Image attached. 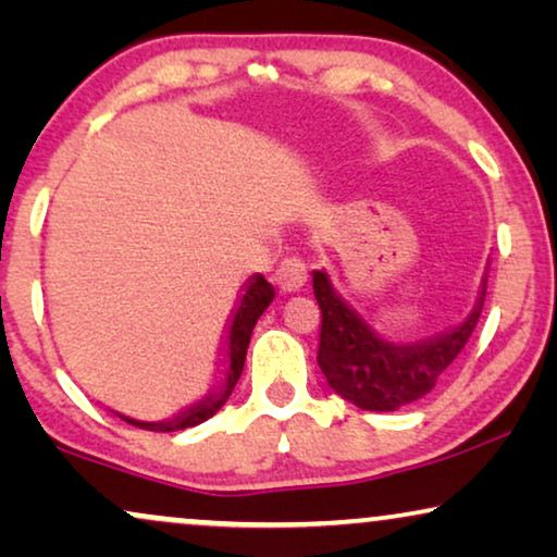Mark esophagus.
I'll list each match as a JSON object with an SVG mask.
<instances>
[{
	"mask_svg": "<svg viewBox=\"0 0 557 557\" xmlns=\"http://www.w3.org/2000/svg\"><path fill=\"white\" fill-rule=\"evenodd\" d=\"M273 281H276L278 288H284V292H296V288H301L304 281H307V263H304L299 256L284 258V261L278 263L276 273H273Z\"/></svg>",
	"mask_w": 557,
	"mask_h": 557,
	"instance_id": "obj_1",
	"label": "esophagus"
}]
</instances>
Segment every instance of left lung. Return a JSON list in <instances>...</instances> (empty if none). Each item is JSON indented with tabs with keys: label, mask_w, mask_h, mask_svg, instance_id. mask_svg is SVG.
Listing matches in <instances>:
<instances>
[{
	"label": "left lung",
	"mask_w": 557,
	"mask_h": 557,
	"mask_svg": "<svg viewBox=\"0 0 557 557\" xmlns=\"http://www.w3.org/2000/svg\"><path fill=\"white\" fill-rule=\"evenodd\" d=\"M486 284L474 311L456 330L418 345L380 339L345 301L334 294L330 276L314 271V296L322 309L317 362L326 383L362 410H395L433 391L476 330Z\"/></svg>",
	"instance_id": "obj_1"
}]
</instances>
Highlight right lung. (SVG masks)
I'll return each mask as SVG.
<instances>
[{"mask_svg": "<svg viewBox=\"0 0 557 557\" xmlns=\"http://www.w3.org/2000/svg\"><path fill=\"white\" fill-rule=\"evenodd\" d=\"M271 301H273V286L261 276V273H256V276L250 278V284L246 286V294H243L240 307H238V311H235L233 324H231V347H227V357H231L227 362H231V364H227V377H225L223 391L210 395V398L197 403L195 408H189L187 413L172 418V421H166V423H144V421H134V418H126V416H121V418H124V421H128L132 425H139V429L170 433V431L193 429V425L208 421L210 416H215L218 410L225 406V400L231 398L235 383H238L243 364H246L250 334H253V326L258 322V317L263 314L265 307H269Z\"/></svg>", "mask_w": 557, "mask_h": 557, "instance_id": "1", "label": "right lung"}]
</instances>
